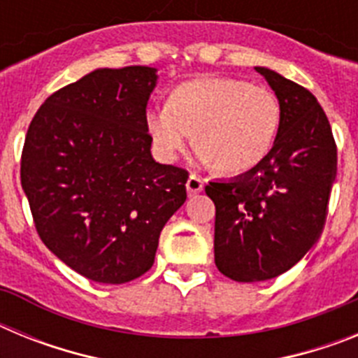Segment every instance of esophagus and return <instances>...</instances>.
Wrapping results in <instances>:
<instances>
[{
  "mask_svg": "<svg viewBox=\"0 0 358 358\" xmlns=\"http://www.w3.org/2000/svg\"><path fill=\"white\" fill-rule=\"evenodd\" d=\"M204 188V181H202L201 177L197 173H189L188 181H186V189H188V195H195L199 192H202Z\"/></svg>",
  "mask_w": 358,
  "mask_h": 358,
  "instance_id": "34e87169",
  "label": "esophagus"
}]
</instances>
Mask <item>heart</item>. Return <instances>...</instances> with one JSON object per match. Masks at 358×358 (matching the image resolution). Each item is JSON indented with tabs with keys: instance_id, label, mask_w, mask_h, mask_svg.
<instances>
[{
	"instance_id": "b5f03b06",
	"label": "heart",
	"mask_w": 358,
	"mask_h": 358,
	"mask_svg": "<svg viewBox=\"0 0 358 358\" xmlns=\"http://www.w3.org/2000/svg\"><path fill=\"white\" fill-rule=\"evenodd\" d=\"M145 122L163 159H176L195 132L204 163L242 173L258 166L273 148L280 106L260 85L204 77L177 85L166 106L147 110Z\"/></svg>"
}]
</instances>
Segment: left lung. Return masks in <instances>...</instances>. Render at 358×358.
I'll return each mask as SVG.
<instances>
[{
    "instance_id": "left-lung-1",
    "label": "left lung",
    "mask_w": 358,
    "mask_h": 358,
    "mask_svg": "<svg viewBox=\"0 0 358 358\" xmlns=\"http://www.w3.org/2000/svg\"><path fill=\"white\" fill-rule=\"evenodd\" d=\"M280 102V127L265 159L227 182H210L215 264L242 283L289 271L321 236L337 176V145L317 98L267 68H256Z\"/></svg>"
}]
</instances>
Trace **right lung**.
Masks as SVG:
<instances>
[{
  "mask_svg": "<svg viewBox=\"0 0 358 358\" xmlns=\"http://www.w3.org/2000/svg\"><path fill=\"white\" fill-rule=\"evenodd\" d=\"M148 66L96 69L44 100L28 127L21 186L44 245L87 280L120 285L154 264L188 172L152 159Z\"/></svg>",
  "mask_w": 358,
  "mask_h": 358,
  "instance_id": "obj_1",
  "label": "right lung"
}]
</instances>
